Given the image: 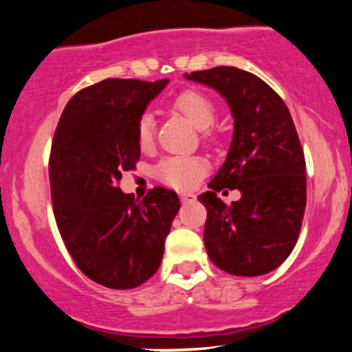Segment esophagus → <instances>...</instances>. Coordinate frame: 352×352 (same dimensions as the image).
<instances>
[{
  "label": "esophagus",
  "instance_id": "1",
  "mask_svg": "<svg viewBox=\"0 0 352 352\" xmlns=\"http://www.w3.org/2000/svg\"><path fill=\"white\" fill-rule=\"evenodd\" d=\"M180 200H182V204H193V201L197 200V197L190 192H182Z\"/></svg>",
  "mask_w": 352,
  "mask_h": 352
}]
</instances>
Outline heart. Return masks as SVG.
I'll return each mask as SVG.
<instances>
[{
  "instance_id": "heart-1",
  "label": "heart",
  "mask_w": 352,
  "mask_h": 352,
  "mask_svg": "<svg viewBox=\"0 0 352 352\" xmlns=\"http://www.w3.org/2000/svg\"><path fill=\"white\" fill-rule=\"evenodd\" d=\"M172 106L175 111L182 112L187 117L190 122L200 131L208 129L217 119V109L212 99L201 94L200 91H193V89L180 92L172 100ZM137 140H139L140 148H144V151L153 144V117L151 114H144L140 117L139 125H137ZM204 160L192 155L167 157L157 167V177L164 184L175 188L192 187L204 175Z\"/></svg>"
}]
</instances>
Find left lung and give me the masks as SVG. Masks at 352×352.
Wrapping results in <instances>:
<instances>
[{"label":"left lung","instance_id":"8db88e82","mask_svg":"<svg viewBox=\"0 0 352 352\" xmlns=\"http://www.w3.org/2000/svg\"><path fill=\"white\" fill-rule=\"evenodd\" d=\"M217 91L233 117L227 159L199 195L207 208L204 241L210 260L235 276L276 270L296 245L306 207V164L292 114L265 80L220 66L185 74ZM241 190L230 208L220 189Z\"/></svg>","mask_w":352,"mask_h":352}]
</instances>
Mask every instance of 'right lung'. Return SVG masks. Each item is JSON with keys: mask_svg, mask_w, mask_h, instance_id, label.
<instances>
[{"mask_svg": "<svg viewBox=\"0 0 352 352\" xmlns=\"http://www.w3.org/2000/svg\"><path fill=\"white\" fill-rule=\"evenodd\" d=\"M168 79H104L64 107L51 147L56 223L67 252L92 281L137 288L162 263L179 195L155 187L142 201L117 187L140 157L137 125Z\"/></svg>", "mask_w": 352, "mask_h": 352, "instance_id": "obj_1", "label": "right lung"}]
</instances>
